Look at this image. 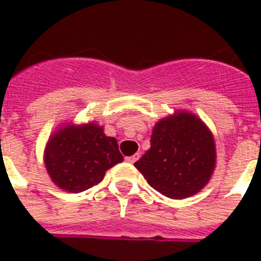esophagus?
I'll list each match as a JSON object with an SVG mask.
<instances>
[{
    "mask_svg": "<svg viewBox=\"0 0 261 261\" xmlns=\"http://www.w3.org/2000/svg\"><path fill=\"white\" fill-rule=\"evenodd\" d=\"M140 158V154H135V155H130V156H126L125 158V161L126 162H129V163H135L136 161H137V159Z\"/></svg>",
    "mask_w": 261,
    "mask_h": 261,
    "instance_id": "34e87169",
    "label": "esophagus"
}]
</instances>
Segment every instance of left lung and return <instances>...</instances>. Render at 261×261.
I'll use <instances>...</instances> for the list:
<instances>
[{"mask_svg":"<svg viewBox=\"0 0 261 261\" xmlns=\"http://www.w3.org/2000/svg\"><path fill=\"white\" fill-rule=\"evenodd\" d=\"M135 166L159 193L186 199L202 190L213 174L214 138L196 115L180 111L155 124L150 149Z\"/></svg>","mask_w":261,"mask_h":261,"instance_id":"obj_1","label":"left lung"}]
</instances>
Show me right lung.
<instances>
[{
    "label": "right lung",
    "instance_id": "1",
    "mask_svg": "<svg viewBox=\"0 0 261 261\" xmlns=\"http://www.w3.org/2000/svg\"><path fill=\"white\" fill-rule=\"evenodd\" d=\"M123 161L116 138L107 137L103 126L94 123L59 129L44 151V165L52 181L71 193L99 184L107 170Z\"/></svg>",
    "mask_w": 261,
    "mask_h": 261
}]
</instances>
